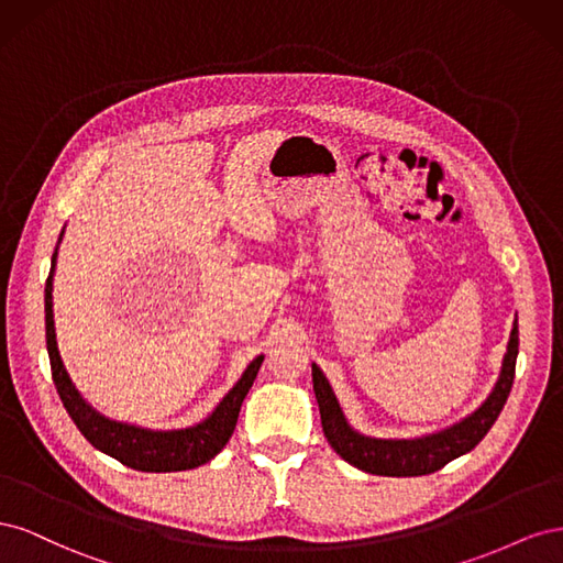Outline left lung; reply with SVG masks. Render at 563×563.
I'll use <instances>...</instances> for the list:
<instances>
[{"label":"left lung","instance_id":"1","mask_svg":"<svg viewBox=\"0 0 563 563\" xmlns=\"http://www.w3.org/2000/svg\"><path fill=\"white\" fill-rule=\"evenodd\" d=\"M517 354H519V323L515 319L498 383L486 397V401L467 418L451 424V428L439 430L434 434L416 437V439H376V437H366L362 432H356L347 422L343 408H340L327 376H323L317 364H312V383H314V397L321 413L323 437L329 439L331 449L340 457L347 460V463L354 465L356 470H364L368 474H380V476L432 474L444 465H449L451 460L470 453L486 437V432L493 428V422L498 420L503 406L509 397V389H512V383H515Z\"/></svg>","mask_w":563,"mask_h":563}]
</instances>
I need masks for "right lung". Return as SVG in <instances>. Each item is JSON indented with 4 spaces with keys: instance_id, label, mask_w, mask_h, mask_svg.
Returning <instances> with one entry per match:
<instances>
[{
    "instance_id": "right-lung-1",
    "label": "right lung",
    "mask_w": 563,
    "mask_h": 563,
    "mask_svg": "<svg viewBox=\"0 0 563 563\" xmlns=\"http://www.w3.org/2000/svg\"><path fill=\"white\" fill-rule=\"evenodd\" d=\"M63 240V232L58 242ZM58 258V246L51 255V272L44 288V312H46V350L51 373H54V383L60 395L65 411L70 413L79 432L87 437L91 446L108 453L119 463L139 470V472H183L195 470L203 463H209L220 451L225 449L230 441L236 418H240V408L249 389L258 376V368L265 356H255L246 366L242 378L228 391L213 413L201 420L192 428L185 430H147L139 424L117 422L98 413L96 408L79 395V389L70 380L60 360L58 343H56V327H54V269Z\"/></svg>"
}]
</instances>
